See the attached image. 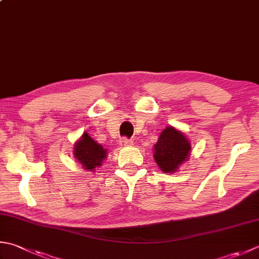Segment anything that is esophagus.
I'll return each mask as SVG.
<instances>
[{
	"instance_id": "esophagus-1",
	"label": "esophagus",
	"mask_w": 259,
	"mask_h": 259,
	"mask_svg": "<svg viewBox=\"0 0 259 259\" xmlns=\"http://www.w3.org/2000/svg\"><path fill=\"white\" fill-rule=\"evenodd\" d=\"M120 145L122 147H126V146H131L134 145V141L131 139H126V138H122L120 140Z\"/></svg>"
}]
</instances>
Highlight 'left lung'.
I'll use <instances>...</instances> for the list:
<instances>
[{"label": "left lung", "instance_id": "8db88e82", "mask_svg": "<svg viewBox=\"0 0 259 259\" xmlns=\"http://www.w3.org/2000/svg\"><path fill=\"white\" fill-rule=\"evenodd\" d=\"M191 143L182 131L166 126L154 147V158L165 173H175L189 159Z\"/></svg>", "mask_w": 259, "mask_h": 259}]
</instances>
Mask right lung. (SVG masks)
Wrapping results in <instances>:
<instances>
[{"mask_svg":"<svg viewBox=\"0 0 259 259\" xmlns=\"http://www.w3.org/2000/svg\"><path fill=\"white\" fill-rule=\"evenodd\" d=\"M106 154V149L86 133L83 134L74 147V157L86 170H94L96 167L101 166Z\"/></svg>","mask_w":259,"mask_h":259,"instance_id":"obj_1","label":"right lung"}]
</instances>
